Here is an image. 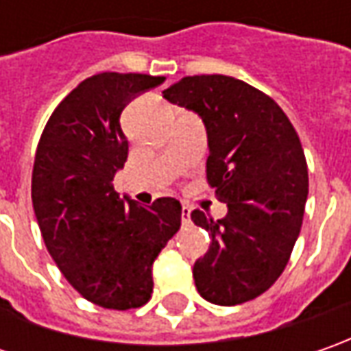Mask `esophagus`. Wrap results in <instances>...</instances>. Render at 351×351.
I'll use <instances>...</instances> for the list:
<instances>
[{"instance_id":"34e87169","label":"esophagus","mask_w":351,"mask_h":351,"mask_svg":"<svg viewBox=\"0 0 351 351\" xmlns=\"http://www.w3.org/2000/svg\"><path fill=\"white\" fill-rule=\"evenodd\" d=\"M189 221H191V209H189L187 205H183L182 207V223L189 224Z\"/></svg>"}]
</instances>
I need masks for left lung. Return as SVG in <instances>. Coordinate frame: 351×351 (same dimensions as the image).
<instances>
[{"label": "left lung", "mask_w": 351, "mask_h": 351, "mask_svg": "<svg viewBox=\"0 0 351 351\" xmlns=\"http://www.w3.org/2000/svg\"><path fill=\"white\" fill-rule=\"evenodd\" d=\"M162 93L203 119L207 183L228 205L219 221L191 213L210 236L193 265L197 291L224 306L252 301L283 274L301 232L308 169L299 134L269 95L230 75H187Z\"/></svg>", "instance_id": "obj_1"}]
</instances>
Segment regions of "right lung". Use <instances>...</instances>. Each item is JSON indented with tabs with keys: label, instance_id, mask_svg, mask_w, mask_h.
Returning a JSON list of instances; mask_svg holds the SVG:
<instances>
[{
	"label": "right lung",
	"instance_id": "1",
	"mask_svg": "<svg viewBox=\"0 0 351 351\" xmlns=\"http://www.w3.org/2000/svg\"><path fill=\"white\" fill-rule=\"evenodd\" d=\"M164 80L91 75L58 103L36 146L31 197L48 254L68 283L103 308L148 303L152 263L182 226L178 199L142 207L125 203L111 183L128 154L119 123L123 109Z\"/></svg>",
	"mask_w": 351,
	"mask_h": 351
}]
</instances>
